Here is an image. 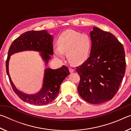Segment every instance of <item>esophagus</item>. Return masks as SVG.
I'll return each mask as SVG.
<instances>
[{"label": "esophagus", "instance_id": "obj_1", "mask_svg": "<svg viewBox=\"0 0 131 131\" xmlns=\"http://www.w3.org/2000/svg\"><path fill=\"white\" fill-rule=\"evenodd\" d=\"M69 70L70 73H73V72H74V69H72V68H70L69 69Z\"/></svg>", "mask_w": 131, "mask_h": 131}]
</instances>
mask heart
Listing matches in <instances>:
<instances>
[{"label":"heart","instance_id":"b5f03b06","mask_svg":"<svg viewBox=\"0 0 131 131\" xmlns=\"http://www.w3.org/2000/svg\"><path fill=\"white\" fill-rule=\"evenodd\" d=\"M58 47L54 51L57 57L63 58L66 52L68 59L74 65H79L89 57L92 47L90 36L73 30H66L59 35L57 40Z\"/></svg>","mask_w":131,"mask_h":131}]
</instances>
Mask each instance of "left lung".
<instances>
[{
  "mask_svg": "<svg viewBox=\"0 0 131 131\" xmlns=\"http://www.w3.org/2000/svg\"><path fill=\"white\" fill-rule=\"evenodd\" d=\"M90 36V57L76 67L80 77L77 90L84 101L99 104L112 99L118 91L126 69L125 51L110 32L94 27Z\"/></svg>",
  "mask_w": 131,
  "mask_h": 131,
  "instance_id": "1",
  "label": "left lung"
}]
</instances>
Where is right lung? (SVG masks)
Here are the masks:
<instances>
[{
  "label": "right lung",
  "instance_id": "right-lung-1",
  "mask_svg": "<svg viewBox=\"0 0 131 131\" xmlns=\"http://www.w3.org/2000/svg\"><path fill=\"white\" fill-rule=\"evenodd\" d=\"M52 36L46 30H30L22 34L13 41L8 52L6 62V72L13 91L23 101L35 105H44L51 102L59 92L60 85L69 74L67 66L63 65L57 69L47 68L45 70L43 85L41 90L34 95H28L18 90L13 83L8 73V62L10 56L15 52L25 50H35L41 52V56L47 65L53 54Z\"/></svg>",
  "mask_w": 131,
  "mask_h": 131
}]
</instances>
